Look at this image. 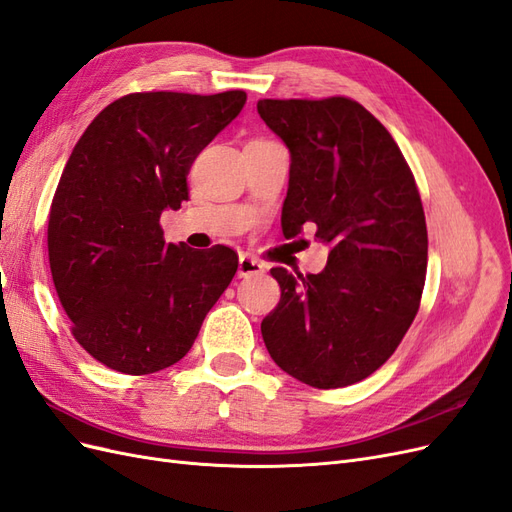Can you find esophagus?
<instances>
[{
    "instance_id": "obj_1",
    "label": "esophagus",
    "mask_w": 512,
    "mask_h": 512,
    "mask_svg": "<svg viewBox=\"0 0 512 512\" xmlns=\"http://www.w3.org/2000/svg\"><path fill=\"white\" fill-rule=\"evenodd\" d=\"M262 271H265V265H262V262L256 260L254 256H250V254L239 256V269H237L239 277H252V275H258Z\"/></svg>"
}]
</instances>
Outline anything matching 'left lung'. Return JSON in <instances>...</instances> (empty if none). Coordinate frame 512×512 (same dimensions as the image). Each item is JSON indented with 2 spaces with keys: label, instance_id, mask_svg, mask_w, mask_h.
<instances>
[{
  "label": "left lung",
  "instance_id": "1",
  "mask_svg": "<svg viewBox=\"0 0 512 512\" xmlns=\"http://www.w3.org/2000/svg\"><path fill=\"white\" fill-rule=\"evenodd\" d=\"M258 115L290 151L284 237L312 226L329 245L316 275L271 269L282 299L262 320V339L292 378L339 389L386 363L418 312L421 196L393 136L359 102L260 100Z\"/></svg>",
  "mask_w": 512,
  "mask_h": 512
}]
</instances>
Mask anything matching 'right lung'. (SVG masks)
I'll return each instance as SVG.
<instances>
[{
    "label": "right lung",
    "instance_id": "1",
    "mask_svg": "<svg viewBox=\"0 0 512 512\" xmlns=\"http://www.w3.org/2000/svg\"><path fill=\"white\" fill-rule=\"evenodd\" d=\"M147 91L108 104L74 145L49 215V262L72 335L96 361L143 376L190 352L237 273L226 245L166 243L160 215L188 200V173L245 104Z\"/></svg>",
    "mask_w": 512,
    "mask_h": 512
}]
</instances>
